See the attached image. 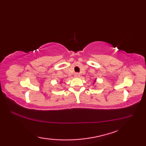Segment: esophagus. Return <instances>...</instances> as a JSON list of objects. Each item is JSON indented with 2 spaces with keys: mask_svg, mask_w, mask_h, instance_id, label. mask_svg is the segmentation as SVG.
<instances>
[{
  "mask_svg": "<svg viewBox=\"0 0 146 146\" xmlns=\"http://www.w3.org/2000/svg\"><path fill=\"white\" fill-rule=\"evenodd\" d=\"M75 77H79V76H80V73H76L75 74Z\"/></svg>",
  "mask_w": 146,
  "mask_h": 146,
  "instance_id": "obj_1",
  "label": "esophagus"
}]
</instances>
